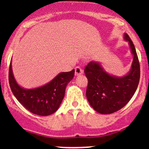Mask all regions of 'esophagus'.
<instances>
[{
	"label": "esophagus",
	"mask_w": 149,
	"mask_h": 149,
	"mask_svg": "<svg viewBox=\"0 0 149 149\" xmlns=\"http://www.w3.org/2000/svg\"><path fill=\"white\" fill-rule=\"evenodd\" d=\"M83 69H82L80 66H76V67L75 68V74L77 75V76L81 74V73H83Z\"/></svg>",
	"instance_id": "34e87169"
}]
</instances>
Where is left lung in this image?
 Masks as SVG:
<instances>
[{
  "mask_svg": "<svg viewBox=\"0 0 149 149\" xmlns=\"http://www.w3.org/2000/svg\"><path fill=\"white\" fill-rule=\"evenodd\" d=\"M125 38L129 42L134 55L132 69L122 78L112 76L103 71L98 63H88L84 69L88 80L86 97L89 103L97 112L110 114L127 104L136 92L140 78V65L132 41L127 33Z\"/></svg>",
  "mask_w": 149,
  "mask_h": 149,
  "instance_id": "8db88e82",
  "label": "left lung"
}]
</instances>
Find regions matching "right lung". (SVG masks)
Listing matches in <instances>:
<instances>
[{
    "mask_svg": "<svg viewBox=\"0 0 149 149\" xmlns=\"http://www.w3.org/2000/svg\"><path fill=\"white\" fill-rule=\"evenodd\" d=\"M75 70L62 72L49 83L40 88L26 90L19 86L9 67V84L13 95L24 108L36 115L46 116L52 114L59 109L64 99L68 83L73 79Z\"/></svg>",
    "mask_w": 149,
    "mask_h": 149,
    "instance_id": "right-lung-1",
    "label": "right lung"
}]
</instances>
